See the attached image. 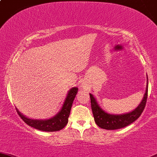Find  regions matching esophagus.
<instances>
[{
	"mask_svg": "<svg viewBox=\"0 0 157 157\" xmlns=\"http://www.w3.org/2000/svg\"><path fill=\"white\" fill-rule=\"evenodd\" d=\"M82 88H86V86H85V85H82Z\"/></svg>",
	"mask_w": 157,
	"mask_h": 157,
	"instance_id": "34e87169",
	"label": "esophagus"
}]
</instances>
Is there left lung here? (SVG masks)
Instances as JSON below:
<instances>
[{"label": "left lung", "instance_id": "left-lung-1", "mask_svg": "<svg viewBox=\"0 0 157 157\" xmlns=\"http://www.w3.org/2000/svg\"><path fill=\"white\" fill-rule=\"evenodd\" d=\"M147 93L148 84L147 85L146 92L144 95L143 100H142L140 104L138 105V107L135 108L132 112L119 115L109 114L107 113L104 112L101 109V106H99V104L97 102L96 99L94 98L93 95L90 94L91 109L95 122L100 128L103 129H107V130H115V129L122 128L130 125L140 117L142 112L144 109L145 106H146L147 99Z\"/></svg>", "mask_w": 157, "mask_h": 157}]
</instances>
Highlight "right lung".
<instances>
[{"instance_id": "obj_1", "label": "right lung", "mask_w": 157, "mask_h": 157, "mask_svg": "<svg viewBox=\"0 0 157 157\" xmlns=\"http://www.w3.org/2000/svg\"><path fill=\"white\" fill-rule=\"evenodd\" d=\"M78 88H72L68 92V94L64 101L62 109L59 113L54 116L48 119H32L25 117L17 109V113L20 116L21 119L29 126L35 128L38 130L44 131V132H56L63 128L68 123V118L70 114L71 107H72V103L75 98Z\"/></svg>"}]
</instances>
